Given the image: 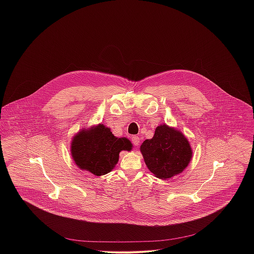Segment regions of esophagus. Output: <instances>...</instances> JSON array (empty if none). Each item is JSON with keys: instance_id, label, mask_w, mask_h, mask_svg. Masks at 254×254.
<instances>
[{"instance_id": "34e87169", "label": "esophagus", "mask_w": 254, "mask_h": 254, "mask_svg": "<svg viewBox=\"0 0 254 254\" xmlns=\"http://www.w3.org/2000/svg\"><path fill=\"white\" fill-rule=\"evenodd\" d=\"M131 141H132L133 145H135V146H137V145H139V144H140V138L138 136H133L131 138Z\"/></svg>"}]
</instances>
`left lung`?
Listing matches in <instances>:
<instances>
[{
  "label": "left lung",
  "instance_id": "1",
  "mask_svg": "<svg viewBox=\"0 0 254 254\" xmlns=\"http://www.w3.org/2000/svg\"><path fill=\"white\" fill-rule=\"evenodd\" d=\"M141 151L149 171L164 180L181 173L192 154L181 132L165 124L157 126L152 139L141 145Z\"/></svg>",
  "mask_w": 254,
  "mask_h": 254
}]
</instances>
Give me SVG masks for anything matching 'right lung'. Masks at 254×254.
Instances as JSON below:
<instances>
[{
	"label": "right lung",
	"instance_id": "obj_1",
	"mask_svg": "<svg viewBox=\"0 0 254 254\" xmlns=\"http://www.w3.org/2000/svg\"><path fill=\"white\" fill-rule=\"evenodd\" d=\"M131 146L128 139L114 137L110 129L100 124L74 137L71 154L78 167L101 176L112 170L121 150H131Z\"/></svg>",
	"mask_w": 254,
	"mask_h": 254
}]
</instances>
